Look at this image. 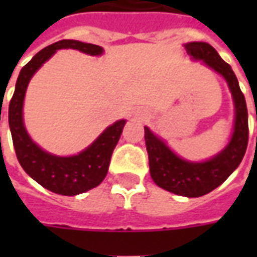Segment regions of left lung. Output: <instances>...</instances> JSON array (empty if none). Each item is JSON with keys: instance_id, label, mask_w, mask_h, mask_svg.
Instances as JSON below:
<instances>
[{"instance_id": "left-lung-1", "label": "left lung", "mask_w": 257, "mask_h": 257, "mask_svg": "<svg viewBox=\"0 0 257 257\" xmlns=\"http://www.w3.org/2000/svg\"><path fill=\"white\" fill-rule=\"evenodd\" d=\"M184 48L193 60H199L226 79L234 103V126L226 147L205 161L184 160L173 153L164 140L145 126L150 175L154 183L169 193L183 197H201L219 187L242 161L248 146V108L232 71L208 42H187Z\"/></svg>"}]
</instances>
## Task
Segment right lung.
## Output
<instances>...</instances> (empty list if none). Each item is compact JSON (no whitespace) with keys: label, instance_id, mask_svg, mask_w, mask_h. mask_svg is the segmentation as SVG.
<instances>
[{"label":"right lung","instance_id":"right-lung-1","mask_svg":"<svg viewBox=\"0 0 257 257\" xmlns=\"http://www.w3.org/2000/svg\"><path fill=\"white\" fill-rule=\"evenodd\" d=\"M68 48L90 56H100L104 52L99 45L75 40H62L44 48L20 70L15 93L9 103L8 119L16 157L25 172L52 193L77 195L93 189L104 180L112 151L122 134L126 119H119L107 126L92 145L75 156H55L41 149L31 139L23 119V104L29 82L56 51Z\"/></svg>","mask_w":257,"mask_h":257}]
</instances>
